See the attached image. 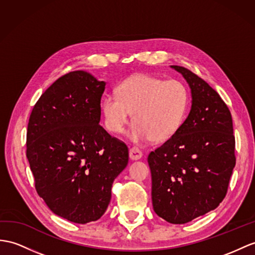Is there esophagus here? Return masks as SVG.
<instances>
[{
  "label": "esophagus",
  "mask_w": 255,
  "mask_h": 255,
  "mask_svg": "<svg viewBox=\"0 0 255 255\" xmlns=\"http://www.w3.org/2000/svg\"><path fill=\"white\" fill-rule=\"evenodd\" d=\"M142 157V152L139 148L132 147L129 149V158L132 160H139Z\"/></svg>",
  "instance_id": "esophagus-1"
}]
</instances>
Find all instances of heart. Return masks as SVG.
Here are the masks:
<instances>
[{"label": "heart", "mask_w": 255, "mask_h": 255, "mask_svg": "<svg viewBox=\"0 0 255 255\" xmlns=\"http://www.w3.org/2000/svg\"><path fill=\"white\" fill-rule=\"evenodd\" d=\"M190 108L188 86L179 80L135 74L118 85L117 95L102 102L105 123L110 132L121 134L132 119L135 141H164L181 128Z\"/></svg>", "instance_id": "1"}]
</instances>
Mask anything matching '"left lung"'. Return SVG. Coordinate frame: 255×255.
<instances>
[{"instance_id": "8db88e82", "label": "left lung", "mask_w": 255, "mask_h": 255, "mask_svg": "<svg viewBox=\"0 0 255 255\" xmlns=\"http://www.w3.org/2000/svg\"><path fill=\"white\" fill-rule=\"evenodd\" d=\"M187 81L191 109L175 135L148 154L154 212L185 224L219 207L236 164L233 119L217 92L197 74L171 66Z\"/></svg>"}]
</instances>
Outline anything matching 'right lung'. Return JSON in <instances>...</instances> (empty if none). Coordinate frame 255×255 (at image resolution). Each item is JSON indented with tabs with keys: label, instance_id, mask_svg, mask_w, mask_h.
I'll use <instances>...</instances> for the list:
<instances>
[{
	"label": "right lung",
	"instance_id": "add662e5",
	"mask_svg": "<svg viewBox=\"0 0 255 255\" xmlns=\"http://www.w3.org/2000/svg\"><path fill=\"white\" fill-rule=\"evenodd\" d=\"M106 83L85 71L57 79L29 118L27 158L38 195L55 214L86 224L101 219L128 148L99 126Z\"/></svg>",
	"mask_w": 255,
	"mask_h": 255
}]
</instances>
